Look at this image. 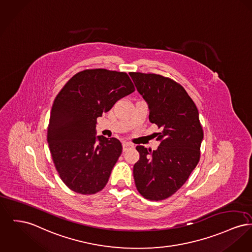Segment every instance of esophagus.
Here are the masks:
<instances>
[{
	"instance_id": "obj_1",
	"label": "esophagus",
	"mask_w": 252,
	"mask_h": 252,
	"mask_svg": "<svg viewBox=\"0 0 252 252\" xmlns=\"http://www.w3.org/2000/svg\"><path fill=\"white\" fill-rule=\"evenodd\" d=\"M133 148V146L131 145V144H129V143H124L123 144V150L124 151H126V150H128L129 148Z\"/></svg>"
}]
</instances>
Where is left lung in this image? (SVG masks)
<instances>
[{
    "instance_id": "obj_1",
    "label": "left lung",
    "mask_w": 252,
    "mask_h": 252,
    "mask_svg": "<svg viewBox=\"0 0 252 252\" xmlns=\"http://www.w3.org/2000/svg\"><path fill=\"white\" fill-rule=\"evenodd\" d=\"M129 74L148 103L149 121L161 129L157 150L137 146L134 181L144 198L161 201L181 189L199 163L204 131L196 104L177 82L154 73Z\"/></svg>"
}]
</instances>
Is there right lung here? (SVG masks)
<instances>
[{"label":"right lung","instance_id":"add662e5","mask_svg":"<svg viewBox=\"0 0 252 252\" xmlns=\"http://www.w3.org/2000/svg\"><path fill=\"white\" fill-rule=\"evenodd\" d=\"M133 91L126 72L94 68L76 73L56 96L47 142L56 170L71 190L92 195L107 184L123 147L116 138L95 136L97 118Z\"/></svg>","mask_w":252,"mask_h":252}]
</instances>
